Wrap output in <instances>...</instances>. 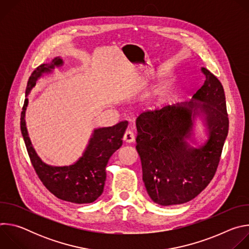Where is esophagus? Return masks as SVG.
Returning a JSON list of instances; mask_svg holds the SVG:
<instances>
[{"mask_svg":"<svg viewBox=\"0 0 249 249\" xmlns=\"http://www.w3.org/2000/svg\"><path fill=\"white\" fill-rule=\"evenodd\" d=\"M123 140L126 143H132L135 140V135L131 130H127L123 136Z\"/></svg>","mask_w":249,"mask_h":249,"instance_id":"1","label":"esophagus"}]
</instances>
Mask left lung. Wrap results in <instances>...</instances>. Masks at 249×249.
<instances>
[{
	"mask_svg": "<svg viewBox=\"0 0 249 249\" xmlns=\"http://www.w3.org/2000/svg\"><path fill=\"white\" fill-rule=\"evenodd\" d=\"M201 71L206 79L192 100L143 112L136 120L143 181L151 199L161 206L194 199L213 179L220 162L229 132L225 91L216 76L206 68ZM199 113L204 116L208 140L194 148L188 140Z\"/></svg>",
	"mask_w": 249,
	"mask_h": 249,
	"instance_id": "1",
	"label": "left lung"
}]
</instances>
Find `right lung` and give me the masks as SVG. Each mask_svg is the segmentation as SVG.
Wrapping results in <instances>:
<instances>
[{"mask_svg":"<svg viewBox=\"0 0 249 249\" xmlns=\"http://www.w3.org/2000/svg\"><path fill=\"white\" fill-rule=\"evenodd\" d=\"M62 65L63 60L56 57L51 63L42 64L35 69L28 79L25 96L43 74H49L55 67ZM27 104L28 99L25 98L20 116V130L32 166L43 185L64 201L76 204L94 202L103 192L106 165L110 157L122 146L128 121L119 122L112 127L94 129L83 156L75 163L52 166L41 160L31 145L24 120Z\"/></svg>","mask_w":249,"mask_h":249,"instance_id":"add662e5","label":"right lung"}]
</instances>
